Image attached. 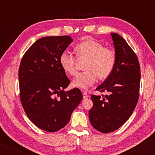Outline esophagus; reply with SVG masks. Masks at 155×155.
Segmentation results:
<instances>
[{
	"instance_id": "34e87169",
	"label": "esophagus",
	"mask_w": 155,
	"mask_h": 155,
	"mask_svg": "<svg viewBox=\"0 0 155 155\" xmlns=\"http://www.w3.org/2000/svg\"><path fill=\"white\" fill-rule=\"evenodd\" d=\"M82 95H83V98H84V99L87 98V97H89V95H88L87 93L86 92H84L83 93H82Z\"/></svg>"
}]
</instances>
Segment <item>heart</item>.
I'll list each match as a JSON object with an SVG mask.
<instances>
[{
    "instance_id": "b5f03b06",
    "label": "heart",
    "mask_w": 155,
    "mask_h": 155,
    "mask_svg": "<svg viewBox=\"0 0 155 155\" xmlns=\"http://www.w3.org/2000/svg\"><path fill=\"white\" fill-rule=\"evenodd\" d=\"M76 56L79 59H87L84 68L85 71L79 73L72 81L74 87L87 90L97 81L109 77L114 70L117 54L111 48L104 47L102 44L93 38H87L75 47ZM60 64L68 75L76 73V57L71 51L64 50L60 55Z\"/></svg>"
}]
</instances>
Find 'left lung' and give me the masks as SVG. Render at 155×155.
<instances>
[{"label": "left lung", "instance_id": "left-lung-1", "mask_svg": "<svg viewBox=\"0 0 155 155\" xmlns=\"http://www.w3.org/2000/svg\"><path fill=\"white\" fill-rule=\"evenodd\" d=\"M117 63L111 76L96 88L106 95H92L93 106L89 112L90 123L103 133L120 128L134 111L140 89V64L136 53L125 40L111 33Z\"/></svg>", "mask_w": 155, "mask_h": 155}]
</instances>
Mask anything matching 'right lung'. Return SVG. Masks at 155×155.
I'll return each instance as SVG.
<instances>
[{
  "label": "right lung",
  "mask_w": 155,
  "mask_h": 155,
  "mask_svg": "<svg viewBox=\"0 0 155 155\" xmlns=\"http://www.w3.org/2000/svg\"><path fill=\"white\" fill-rule=\"evenodd\" d=\"M72 41L68 35L38 39L23 55L19 68L24 111L35 125L47 132L65 127L82 100L79 89L64 91L70 80L60 65V55Z\"/></svg>",
  "instance_id": "1"
}]
</instances>
